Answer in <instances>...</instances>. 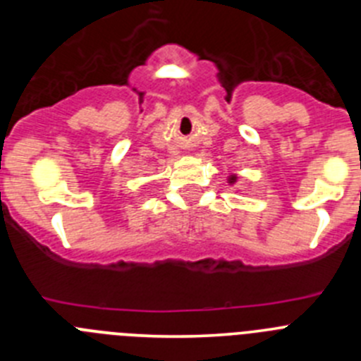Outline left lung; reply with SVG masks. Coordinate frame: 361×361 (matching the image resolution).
<instances>
[{
	"mask_svg": "<svg viewBox=\"0 0 361 361\" xmlns=\"http://www.w3.org/2000/svg\"><path fill=\"white\" fill-rule=\"evenodd\" d=\"M237 175H229V177H228V183L229 184H235V183H237Z\"/></svg>",
	"mask_w": 361,
	"mask_h": 361,
	"instance_id": "left-lung-1",
	"label": "left lung"
}]
</instances>
